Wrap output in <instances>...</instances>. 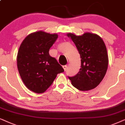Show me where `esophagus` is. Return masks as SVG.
Instances as JSON below:
<instances>
[{
    "label": "esophagus",
    "instance_id": "1",
    "mask_svg": "<svg viewBox=\"0 0 125 125\" xmlns=\"http://www.w3.org/2000/svg\"><path fill=\"white\" fill-rule=\"evenodd\" d=\"M63 68L64 71H66V70H67V65L63 66Z\"/></svg>",
    "mask_w": 125,
    "mask_h": 125
}]
</instances>
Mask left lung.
Returning a JSON list of instances; mask_svg holds the SVG:
<instances>
[{
	"instance_id": "8db88e82",
	"label": "left lung",
	"mask_w": 125,
	"mask_h": 125,
	"mask_svg": "<svg viewBox=\"0 0 125 125\" xmlns=\"http://www.w3.org/2000/svg\"><path fill=\"white\" fill-rule=\"evenodd\" d=\"M75 44L81 56L79 72L68 76L73 86L81 91H87L100 83L107 70L108 56L104 43L96 34L87 32L82 36L67 34Z\"/></svg>"
}]
</instances>
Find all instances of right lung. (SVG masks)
Instances as JSON below:
<instances>
[{"label": "right lung", "mask_w": 125, "mask_h": 125, "mask_svg": "<svg viewBox=\"0 0 125 125\" xmlns=\"http://www.w3.org/2000/svg\"><path fill=\"white\" fill-rule=\"evenodd\" d=\"M57 34L38 31L28 35L20 46L17 66L23 83L36 93H44L64 69L49 50L58 39Z\"/></svg>", "instance_id": "obj_1"}]
</instances>
